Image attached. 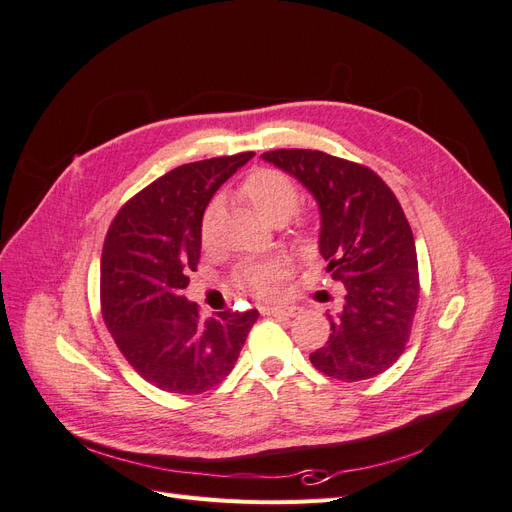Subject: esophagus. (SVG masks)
Here are the masks:
<instances>
[{
  "instance_id": "esophagus-1",
  "label": "esophagus",
  "mask_w": 512,
  "mask_h": 512,
  "mask_svg": "<svg viewBox=\"0 0 512 512\" xmlns=\"http://www.w3.org/2000/svg\"><path fill=\"white\" fill-rule=\"evenodd\" d=\"M262 314L267 316H284V318H292L299 314V307L297 305H265L260 307Z\"/></svg>"
}]
</instances>
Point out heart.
Masks as SVG:
<instances>
[{
  "mask_svg": "<svg viewBox=\"0 0 512 512\" xmlns=\"http://www.w3.org/2000/svg\"><path fill=\"white\" fill-rule=\"evenodd\" d=\"M239 194L252 205V209L269 224H282L299 205V188L294 181L275 168H256L241 183ZM218 213V205H209L203 218V241L209 239L211 224ZM288 277L284 260L247 262L235 273V284L256 297H273Z\"/></svg>",
  "mask_w": 512,
  "mask_h": 512,
  "instance_id": "1",
  "label": "heart"
}]
</instances>
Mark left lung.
Here are the masks:
<instances>
[{
    "instance_id": "left-lung-1",
    "label": "left lung",
    "mask_w": 512,
    "mask_h": 512,
    "mask_svg": "<svg viewBox=\"0 0 512 512\" xmlns=\"http://www.w3.org/2000/svg\"><path fill=\"white\" fill-rule=\"evenodd\" d=\"M262 160L297 177L320 207V254L344 286L327 344L309 354L335 380L359 382L406 350L421 297L412 228L374 170L316 149H275Z\"/></svg>"
}]
</instances>
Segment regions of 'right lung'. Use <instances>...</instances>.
I'll return each instance as SVG.
<instances>
[{
    "mask_svg": "<svg viewBox=\"0 0 512 512\" xmlns=\"http://www.w3.org/2000/svg\"><path fill=\"white\" fill-rule=\"evenodd\" d=\"M254 151L183 164L119 209L100 260L108 333L134 371L168 393L198 395L235 367L256 309L200 318L183 297L200 260L203 213L220 185Z\"/></svg>",
    "mask_w": 512,
    "mask_h": 512,
    "instance_id": "add662e5",
    "label": "right lung"
}]
</instances>
